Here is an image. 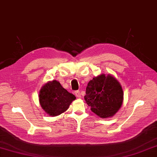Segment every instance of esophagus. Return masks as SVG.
<instances>
[{"mask_svg":"<svg viewBox=\"0 0 157 157\" xmlns=\"http://www.w3.org/2000/svg\"><path fill=\"white\" fill-rule=\"evenodd\" d=\"M75 96H77V98H81V94H80L79 91H75Z\"/></svg>","mask_w":157,"mask_h":157,"instance_id":"esophagus-1","label":"esophagus"}]
</instances>
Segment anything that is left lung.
<instances>
[{
  "label": "left lung",
  "instance_id": "left-lung-1",
  "mask_svg": "<svg viewBox=\"0 0 157 157\" xmlns=\"http://www.w3.org/2000/svg\"><path fill=\"white\" fill-rule=\"evenodd\" d=\"M124 93L121 84L111 75L101 74L90 80L84 99L91 111L101 118L113 117L122 105Z\"/></svg>",
  "mask_w": 157,
  "mask_h": 157
}]
</instances>
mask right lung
Listing matches in <instances>:
<instances>
[{
	"mask_svg": "<svg viewBox=\"0 0 157 157\" xmlns=\"http://www.w3.org/2000/svg\"><path fill=\"white\" fill-rule=\"evenodd\" d=\"M76 99L73 94L54 80L46 83L39 92V102L42 109L52 117L59 115L67 110Z\"/></svg>",
	"mask_w": 157,
	"mask_h": 157,
	"instance_id": "obj_1",
	"label": "right lung"
}]
</instances>
